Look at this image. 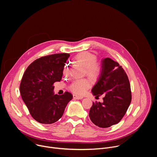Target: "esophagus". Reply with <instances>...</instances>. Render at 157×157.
I'll return each mask as SVG.
<instances>
[{
	"instance_id": "1",
	"label": "esophagus",
	"mask_w": 157,
	"mask_h": 157,
	"mask_svg": "<svg viewBox=\"0 0 157 157\" xmlns=\"http://www.w3.org/2000/svg\"><path fill=\"white\" fill-rule=\"evenodd\" d=\"M82 98H83V97L79 96H77L75 94L73 95V99H82Z\"/></svg>"
}]
</instances>
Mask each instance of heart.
Here are the masks:
<instances>
[{
    "label": "heart",
    "instance_id": "1",
    "mask_svg": "<svg viewBox=\"0 0 157 157\" xmlns=\"http://www.w3.org/2000/svg\"><path fill=\"white\" fill-rule=\"evenodd\" d=\"M76 60L81 63L86 68V74L93 79H97L99 77L102 72L101 66L97 63V56L87 52L78 53L75 56ZM69 68V63L66 62L63 68V73H68ZM91 81L88 79H76L73 81L69 86L70 90L73 93L78 95H82L87 89L91 87Z\"/></svg>",
    "mask_w": 157,
    "mask_h": 157
}]
</instances>
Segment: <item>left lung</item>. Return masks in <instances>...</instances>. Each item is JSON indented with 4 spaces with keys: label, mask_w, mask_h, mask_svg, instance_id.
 <instances>
[{
    "label": "left lung",
    "mask_w": 157,
    "mask_h": 157,
    "mask_svg": "<svg viewBox=\"0 0 157 157\" xmlns=\"http://www.w3.org/2000/svg\"><path fill=\"white\" fill-rule=\"evenodd\" d=\"M102 72L92 89L94 96H104L103 102H93L89 116L96 125L107 128L119 123L130 104L132 94L127 74L109 58L102 60Z\"/></svg>",
    "instance_id": "1"
}]
</instances>
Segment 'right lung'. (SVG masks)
<instances>
[{
  "instance_id": "right-lung-1",
  "label": "right lung",
  "mask_w": 157,
  "mask_h": 157,
  "mask_svg": "<svg viewBox=\"0 0 157 157\" xmlns=\"http://www.w3.org/2000/svg\"><path fill=\"white\" fill-rule=\"evenodd\" d=\"M68 53H58L41 57L26 69L20 85L22 99L32 117L44 124L58 121L63 116L73 95L65 92L54 94L53 84L60 81Z\"/></svg>"
}]
</instances>
